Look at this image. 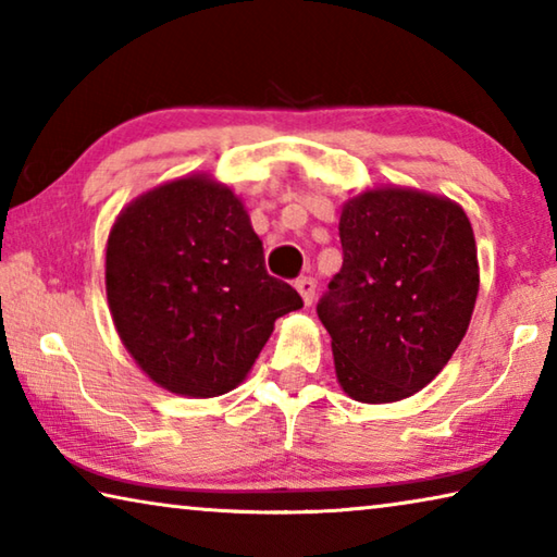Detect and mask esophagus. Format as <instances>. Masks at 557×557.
<instances>
[{"label": "esophagus", "mask_w": 557, "mask_h": 557, "mask_svg": "<svg viewBox=\"0 0 557 557\" xmlns=\"http://www.w3.org/2000/svg\"><path fill=\"white\" fill-rule=\"evenodd\" d=\"M295 287H297V292L301 295V299H305V305L309 307L314 301V289H317V282H314V277H299L297 282H295Z\"/></svg>", "instance_id": "obj_1"}]
</instances>
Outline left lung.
Wrapping results in <instances>:
<instances>
[{
	"label": "left lung",
	"instance_id": "obj_1",
	"mask_svg": "<svg viewBox=\"0 0 557 557\" xmlns=\"http://www.w3.org/2000/svg\"><path fill=\"white\" fill-rule=\"evenodd\" d=\"M344 265L319 299L336 379L361 403H393L435 379L467 334L479 292L474 231L449 199L375 188L338 221Z\"/></svg>",
	"mask_w": 557,
	"mask_h": 557
}]
</instances>
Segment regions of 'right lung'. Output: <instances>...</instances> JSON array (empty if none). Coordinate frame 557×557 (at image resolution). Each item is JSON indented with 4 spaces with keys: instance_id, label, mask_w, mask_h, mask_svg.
Masks as SVG:
<instances>
[{
    "instance_id": "add662e5",
    "label": "right lung",
    "mask_w": 557,
    "mask_h": 557,
    "mask_svg": "<svg viewBox=\"0 0 557 557\" xmlns=\"http://www.w3.org/2000/svg\"><path fill=\"white\" fill-rule=\"evenodd\" d=\"M106 285L117 334L139 369L194 398L233 391L275 319L301 307L295 287L268 275L243 203L206 176L176 178L120 213Z\"/></svg>"
}]
</instances>
